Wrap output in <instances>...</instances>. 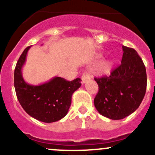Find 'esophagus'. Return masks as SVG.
Returning a JSON list of instances; mask_svg holds the SVG:
<instances>
[{"mask_svg":"<svg viewBox=\"0 0 155 155\" xmlns=\"http://www.w3.org/2000/svg\"><path fill=\"white\" fill-rule=\"evenodd\" d=\"M90 79H91V75L89 74L88 73H87V72H85L82 76V83L85 84V82H87L88 80H90Z\"/></svg>","mask_w":155,"mask_h":155,"instance_id":"obj_1","label":"esophagus"}]
</instances>
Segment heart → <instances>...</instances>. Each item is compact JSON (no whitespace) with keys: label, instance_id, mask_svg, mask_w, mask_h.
<instances>
[{"label":"heart","instance_id":"heart-1","mask_svg":"<svg viewBox=\"0 0 155 155\" xmlns=\"http://www.w3.org/2000/svg\"><path fill=\"white\" fill-rule=\"evenodd\" d=\"M112 64H113V61L109 59V60L105 61L103 62L101 64L99 68V71L101 73H107L108 72L110 71L111 68H112Z\"/></svg>","mask_w":155,"mask_h":155}]
</instances>
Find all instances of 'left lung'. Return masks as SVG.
<instances>
[{
  "label": "left lung",
  "mask_w": 155,
  "mask_h": 155,
  "mask_svg": "<svg viewBox=\"0 0 155 155\" xmlns=\"http://www.w3.org/2000/svg\"><path fill=\"white\" fill-rule=\"evenodd\" d=\"M121 64L109 76L94 78L99 87L94 107L101 115L120 120L135 112L144 98L147 85L145 67L135 49L123 46Z\"/></svg>",
  "instance_id": "obj_1"
}]
</instances>
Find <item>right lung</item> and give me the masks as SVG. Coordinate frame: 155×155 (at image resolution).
<instances>
[{
	"label": "right lung",
	"mask_w": 155,
	"mask_h": 155,
	"mask_svg": "<svg viewBox=\"0 0 155 155\" xmlns=\"http://www.w3.org/2000/svg\"><path fill=\"white\" fill-rule=\"evenodd\" d=\"M28 46L17 61L14 72V86L17 98L30 116L45 123L55 122L68 114L73 94L81 86L79 78L69 82L58 76L40 85H30L22 76Z\"/></svg>",
	"instance_id": "add662e5"
}]
</instances>
